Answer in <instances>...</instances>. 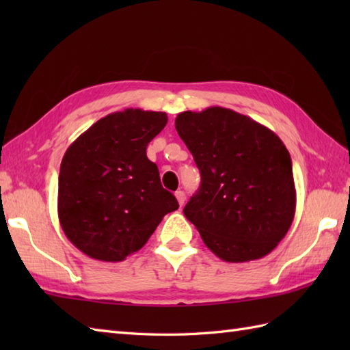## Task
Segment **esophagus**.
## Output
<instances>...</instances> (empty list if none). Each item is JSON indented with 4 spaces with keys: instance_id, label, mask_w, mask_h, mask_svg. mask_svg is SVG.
<instances>
[{
    "instance_id": "obj_1",
    "label": "esophagus",
    "mask_w": 350,
    "mask_h": 350,
    "mask_svg": "<svg viewBox=\"0 0 350 350\" xmlns=\"http://www.w3.org/2000/svg\"><path fill=\"white\" fill-rule=\"evenodd\" d=\"M176 198H177V202H179V204L183 206L185 198H187V197H185V192H183V191H177V192H176Z\"/></svg>"
}]
</instances>
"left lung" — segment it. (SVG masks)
I'll return each mask as SVG.
<instances>
[{
    "mask_svg": "<svg viewBox=\"0 0 350 350\" xmlns=\"http://www.w3.org/2000/svg\"><path fill=\"white\" fill-rule=\"evenodd\" d=\"M176 131L202 174L185 217L224 262L269 254L295 218L292 159L277 133L222 107L183 111Z\"/></svg>",
    "mask_w": 350,
    "mask_h": 350,
    "instance_id": "1",
    "label": "left lung"
}]
</instances>
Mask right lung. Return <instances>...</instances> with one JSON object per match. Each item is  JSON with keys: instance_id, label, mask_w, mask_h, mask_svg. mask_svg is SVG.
<instances>
[{"instance_id": "right-lung-1", "label": "right lung", "mask_w": 350, "mask_h": 350, "mask_svg": "<svg viewBox=\"0 0 350 350\" xmlns=\"http://www.w3.org/2000/svg\"><path fill=\"white\" fill-rule=\"evenodd\" d=\"M167 122L162 111L126 108L92 124L66 150L58 219L88 257L123 262L144 247L167 213L179 209L146 153Z\"/></svg>"}]
</instances>
